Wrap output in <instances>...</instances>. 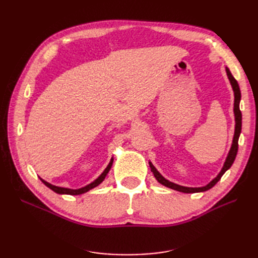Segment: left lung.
Returning a JSON list of instances; mask_svg holds the SVG:
<instances>
[{"instance_id": "obj_1", "label": "left lung", "mask_w": 258, "mask_h": 258, "mask_svg": "<svg viewBox=\"0 0 258 258\" xmlns=\"http://www.w3.org/2000/svg\"><path fill=\"white\" fill-rule=\"evenodd\" d=\"M226 73H227V76H228L229 82H230V84H231L232 90H233V95H235V103H233V113H235L236 126H235V135H233V140H232V144H231V147H230V151H229V153H228L227 158H226V160H225V163H224V166H223V168H222V170H221V172L218 173V175H217L215 178H213L212 181H211L208 185H206V186H204V187H185V186L177 185V184H175V183H172V182L168 181V179H166L165 177H163V176L158 172L157 169H156V168L153 166V163L150 161V167H151V170H152V172H153L154 176H155L156 179H157V181H158L160 184H162L163 186L169 187V188H171V189H174V190L181 191V192H186V194L201 192V191L209 190L210 188H212V187H213L218 181H220L221 177L223 176V174L232 166L233 161H235L237 153H238V141H239V137H240V134H241V127H242V114H241L240 107H239L240 100H241V91H240V88H239L238 82L235 80V77L232 76V74L230 73L228 68H226Z\"/></svg>"}]
</instances>
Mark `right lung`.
Here are the masks:
<instances>
[{
	"instance_id": "add662e5",
	"label": "right lung",
	"mask_w": 258,
	"mask_h": 258,
	"mask_svg": "<svg viewBox=\"0 0 258 258\" xmlns=\"http://www.w3.org/2000/svg\"><path fill=\"white\" fill-rule=\"evenodd\" d=\"M112 165H113V158L111 159L110 163H108L107 167L105 168V170L102 172V174H101L97 179H95V181H93L92 183L88 184L87 186H85V187H82V188H79V189H71V188H64V187L54 186V185H51V184L47 183L46 181H44L43 178H41V181H42L46 186H47L48 188H50L51 190H53L54 192H57V194H61V195H73V196H74V195H82V194H84V192H87L88 190H90V189H92V188H95V187H97L98 185H100L101 183H102V182L104 181L105 176L107 175L108 171H110Z\"/></svg>"
}]
</instances>
